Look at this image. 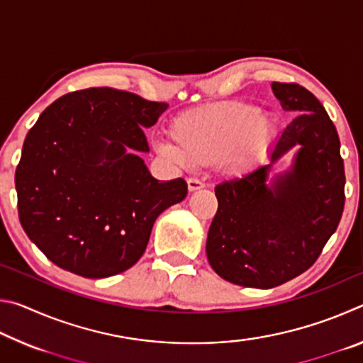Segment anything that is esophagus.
Listing matches in <instances>:
<instances>
[{
    "instance_id": "esophagus-1",
    "label": "esophagus",
    "mask_w": 363,
    "mask_h": 363,
    "mask_svg": "<svg viewBox=\"0 0 363 363\" xmlns=\"http://www.w3.org/2000/svg\"><path fill=\"white\" fill-rule=\"evenodd\" d=\"M187 187H189V192H195V190H200L205 187V182H201L199 179H189L187 181Z\"/></svg>"
}]
</instances>
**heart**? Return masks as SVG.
<instances>
[{
  "instance_id": "b5f03b06",
  "label": "heart",
  "mask_w": 363,
  "mask_h": 363,
  "mask_svg": "<svg viewBox=\"0 0 363 363\" xmlns=\"http://www.w3.org/2000/svg\"><path fill=\"white\" fill-rule=\"evenodd\" d=\"M275 133L272 116L245 101H225L177 115L169 125L173 139L160 140V155L177 164L208 167L219 163L232 174L248 169L267 149Z\"/></svg>"
}]
</instances>
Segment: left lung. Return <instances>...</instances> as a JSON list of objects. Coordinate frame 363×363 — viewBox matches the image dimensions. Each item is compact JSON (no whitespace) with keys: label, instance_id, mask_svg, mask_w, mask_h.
I'll return each instance as SVG.
<instances>
[{"label":"left lung","instance_id":"obj_1","mask_svg":"<svg viewBox=\"0 0 363 363\" xmlns=\"http://www.w3.org/2000/svg\"><path fill=\"white\" fill-rule=\"evenodd\" d=\"M281 108L296 118L269 153V164L214 189L218 211L206 256L219 277L274 288L306 272L333 235L344 210L340 138L320 101L296 83H272ZM298 147L292 168L267 183L272 164Z\"/></svg>","mask_w":363,"mask_h":363}]
</instances>
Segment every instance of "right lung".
<instances>
[{"instance_id":"obj_1","label":"right lung","mask_w":363,"mask_h":363,"mask_svg":"<svg viewBox=\"0 0 363 363\" xmlns=\"http://www.w3.org/2000/svg\"><path fill=\"white\" fill-rule=\"evenodd\" d=\"M168 104L128 91L65 94L28 131L16 169L23 230L60 269L86 279L125 272L139 261L155 219L187 195L182 177L157 181L140 152L144 128Z\"/></svg>"}]
</instances>
